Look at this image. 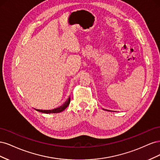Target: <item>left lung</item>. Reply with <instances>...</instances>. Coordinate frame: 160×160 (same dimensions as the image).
Instances as JSON below:
<instances>
[{
  "label": "left lung",
  "instance_id": "8db88e82",
  "mask_svg": "<svg viewBox=\"0 0 160 160\" xmlns=\"http://www.w3.org/2000/svg\"><path fill=\"white\" fill-rule=\"evenodd\" d=\"M103 110H105V111H110V110H108V109H103Z\"/></svg>",
  "mask_w": 160,
  "mask_h": 160
}]
</instances>
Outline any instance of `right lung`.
Instances as JSON below:
<instances>
[{
	"label": "right lung",
	"mask_w": 160,
	"mask_h": 160,
	"mask_svg": "<svg viewBox=\"0 0 160 160\" xmlns=\"http://www.w3.org/2000/svg\"><path fill=\"white\" fill-rule=\"evenodd\" d=\"M70 101H71V99L70 98H69L65 101V103L64 104H62V105L60 106L59 108H57L56 109H52V110H42V109H35L37 111H39V112H41L43 113H58L61 112L62 111H64L67 107H68V105L70 103Z\"/></svg>",
	"instance_id": "add662e5"
}]
</instances>
